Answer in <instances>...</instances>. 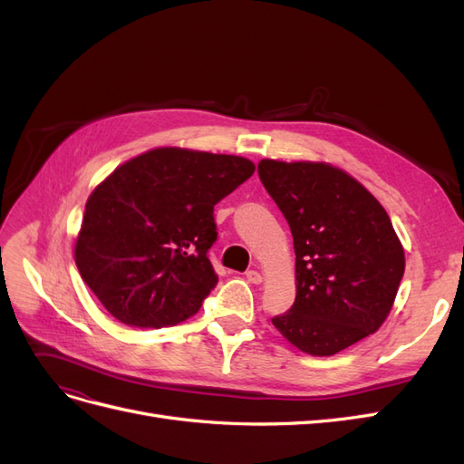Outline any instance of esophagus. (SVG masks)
I'll return each instance as SVG.
<instances>
[{
  "label": "esophagus",
  "mask_w": 464,
  "mask_h": 464,
  "mask_svg": "<svg viewBox=\"0 0 464 464\" xmlns=\"http://www.w3.org/2000/svg\"><path fill=\"white\" fill-rule=\"evenodd\" d=\"M246 278H247V283H251V285H261V280H263L261 273H257V271H247Z\"/></svg>",
  "instance_id": "esophagus-1"
}]
</instances>
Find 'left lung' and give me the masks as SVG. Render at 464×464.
I'll return each mask as SVG.
<instances>
[{"mask_svg": "<svg viewBox=\"0 0 464 464\" xmlns=\"http://www.w3.org/2000/svg\"><path fill=\"white\" fill-rule=\"evenodd\" d=\"M257 172L296 254V300L273 325L312 356L366 339L387 319L404 275V249L385 208L325 162L265 159Z\"/></svg>", "mask_w": 464, "mask_h": 464, "instance_id": "1", "label": "left lung"}]
</instances>
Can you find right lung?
<instances>
[{"mask_svg": "<svg viewBox=\"0 0 464 464\" xmlns=\"http://www.w3.org/2000/svg\"><path fill=\"white\" fill-rule=\"evenodd\" d=\"M251 160L178 147L116 168L87 201L75 263L94 296L130 327H172L218 283L207 254L215 205L254 174Z\"/></svg>", "mask_w": 464, "mask_h": 464, "instance_id": "add662e5", "label": "right lung"}]
</instances>
